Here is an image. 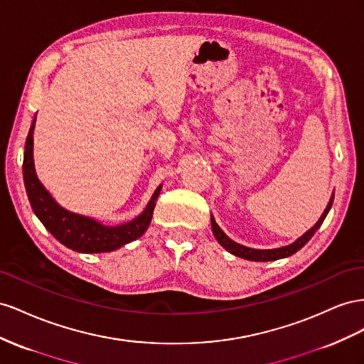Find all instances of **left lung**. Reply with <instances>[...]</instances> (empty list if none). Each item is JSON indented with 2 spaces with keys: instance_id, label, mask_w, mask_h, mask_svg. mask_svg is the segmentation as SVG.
<instances>
[{
  "instance_id": "left-lung-1",
  "label": "left lung",
  "mask_w": 364,
  "mask_h": 364,
  "mask_svg": "<svg viewBox=\"0 0 364 364\" xmlns=\"http://www.w3.org/2000/svg\"><path fill=\"white\" fill-rule=\"evenodd\" d=\"M332 201H334V195L331 196V200H329V203L326 205L325 212L321 213L320 220L314 224V227H311L305 235L300 236L299 240H296L293 244L285 245V247H280V248H272V250H256V248H250V247H245V245L237 244V242L232 241L230 237H228L221 230L220 225L216 224L213 216H210L212 232H213V236L216 237V241L220 242L228 253H232V255H235L237 257H242V259H247V261H255V262L277 261V259H282V257H288V256L294 255L297 250H300V248H302L311 240V237H313V235L318 230V227L321 225V223L325 221V218H326V215H328V212L331 209V205H332Z\"/></svg>"
}]
</instances>
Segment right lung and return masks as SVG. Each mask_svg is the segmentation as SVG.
<instances>
[{
	"label": "right lung",
	"instance_id": "obj_1",
	"mask_svg": "<svg viewBox=\"0 0 364 364\" xmlns=\"http://www.w3.org/2000/svg\"><path fill=\"white\" fill-rule=\"evenodd\" d=\"M33 129L35 119L30 127L24 151L23 173L26 191L35 215L60 244L79 253H107L136 241L146 232L161 186L154 192L146 209L136 220L122 225H103L92 218L68 212L51 198V195L38 180L33 164Z\"/></svg>",
	"mask_w": 364,
	"mask_h": 364
}]
</instances>
